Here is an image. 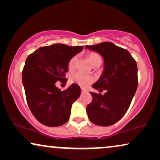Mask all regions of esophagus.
Returning a JSON list of instances; mask_svg holds the SVG:
<instances>
[{
	"label": "esophagus",
	"mask_w": 160,
	"mask_h": 160,
	"mask_svg": "<svg viewBox=\"0 0 160 160\" xmlns=\"http://www.w3.org/2000/svg\"><path fill=\"white\" fill-rule=\"evenodd\" d=\"M81 92H82V93H86V92H87V91H86V88H81Z\"/></svg>",
	"instance_id": "obj_1"
}]
</instances>
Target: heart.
<instances>
[{"label":"heart","instance_id":"obj_1","mask_svg":"<svg viewBox=\"0 0 160 160\" xmlns=\"http://www.w3.org/2000/svg\"><path fill=\"white\" fill-rule=\"evenodd\" d=\"M76 59V57H74V58H72V59L69 60V62H68V67L70 68H72L74 66V65H75ZM88 60H89L91 63L93 65V64H94L96 61H98V60H101V58L98 54L91 53L89 55H88ZM70 80L71 82H73V83H76L82 87H86L88 86V84H90L91 82H93L94 78L91 75H88V74H85L83 73H82V72H75V73L71 76Z\"/></svg>","mask_w":160,"mask_h":160}]
</instances>
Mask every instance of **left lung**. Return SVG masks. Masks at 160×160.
Wrapping results in <instances>:
<instances>
[{
  "label": "left lung",
  "instance_id": "1",
  "mask_svg": "<svg viewBox=\"0 0 160 160\" xmlns=\"http://www.w3.org/2000/svg\"><path fill=\"white\" fill-rule=\"evenodd\" d=\"M98 52L104 60V69L99 80L92 85L94 89L106 90L104 95L91 92L93 100L86 107L88 119L100 126L118 122L130 106L137 88V62L125 48L111 42L86 46Z\"/></svg>",
  "mask_w": 160,
  "mask_h": 160
}]
</instances>
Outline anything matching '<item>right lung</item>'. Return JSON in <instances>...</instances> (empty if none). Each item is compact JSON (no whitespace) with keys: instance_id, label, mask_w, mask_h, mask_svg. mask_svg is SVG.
<instances>
[{"instance_id":"right-lung-1","label":"right lung","mask_w":160,"mask_h":160,"mask_svg":"<svg viewBox=\"0 0 160 160\" xmlns=\"http://www.w3.org/2000/svg\"><path fill=\"white\" fill-rule=\"evenodd\" d=\"M82 46L55 43L40 47L29 54L22 72V81L28 106L40 123L49 127L65 124L71 108L80 94L75 83L61 91L58 81L66 82L69 60L82 51Z\"/></svg>"}]
</instances>
